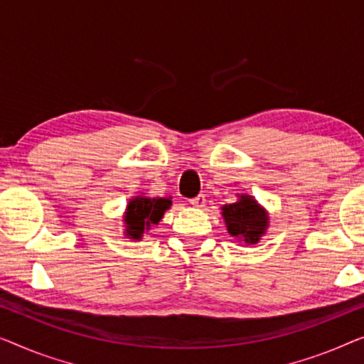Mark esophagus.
I'll return each mask as SVG.
<instances>
[{
    "label": "esophagus",
    "mask_w": 364,
    "mask_h": 364,
    "mask_svg": "<svg viewBox=\"0 0 364 364\" xmlns=\"http://www.w3.org/2000/svg\"><path fill=\"white\" fill-rule=\"evenodd\" d=\"M189 203H191V206L194 208H203L204 204H206V198H204V194H198L196 198L189 199Z\"/></svg>",
    "instance_id": "obj_1"
}]
</instances>
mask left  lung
<instances>
[{"label":"left lung","mask_w":364,"mask_h":364,"mask_svg":"<svg viewBox=\"0 0 364 364\" xmlns=\"http://www.w3.org/2000/svg\"><path fill=\"white\" fill-rule=\"evenodd\" d=\"M223 218L228 232L245 244H257L269 228L267 213L249 194H240L237 201L223 206Z\"/></svg>","instance_id":"1"}]
</instances>
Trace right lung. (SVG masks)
Segmentation results:
<instances>
[{"instance_id": "1", "label": "right lung", "mask_w": 364, "mask_h": 364, "mask_svg": "<svg viewBox=\"0 0 364 364\" xmlns=\"http://www.w3.org/2000/svg\"><path fill=\"white\" fill-rule=\"evenodd\" d=\"M171 206V198H148L135 196L127 204L124 216L125 234L133 240H140L145 231H150L151 226H156Z\"/></svg>"}]
</instances>
